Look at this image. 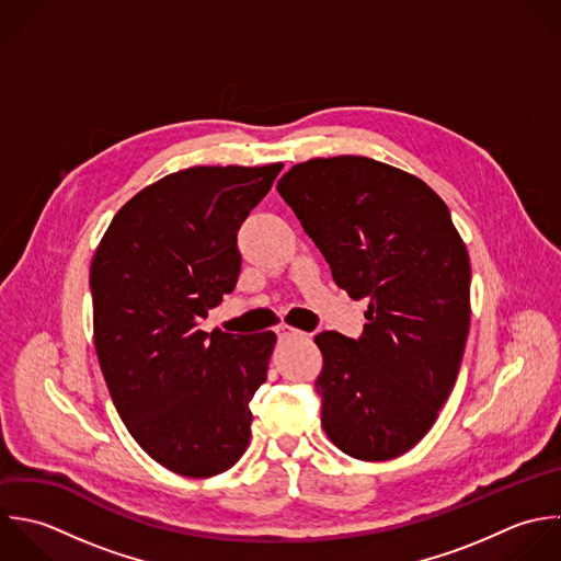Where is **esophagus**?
<instances>
[{
    "label": "esophagus",
    "mask_w": 561,
    "mask_h": 561,
    "mask_svg": "<svg viewBox=\"0 0 561 561\" xmlns=\"http://www.w3.org/2000/svg\"><path fill=\"white\" fill-rule=\"evenodd\" d=\"M277 336H279V341H286V339H297V336H304V332H299V330H295V328H290V325H277Z\"/></svg>",
    "instance_id": "34e87169"
}]
</instances>
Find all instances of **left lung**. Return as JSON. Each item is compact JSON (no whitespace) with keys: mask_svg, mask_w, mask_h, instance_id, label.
Segmentation results:
<instances>
[{"mask_svg":"<svg viewBox=\"0 0 561 561\" xmlns=\"http://www.w3.org/2000/svg\"><path fill=\"white\" fill-rule=\"evenodd\" d=\"M339 288L369 299L358 339L321 332V424L350 457L387 461L433 428L470 332V260L448 205L369 157L310 159L277 183Z\"/></svg>","mask_w":561,"mask_h":561,"instance_id":"1","label":"left lung"}]
</instances>
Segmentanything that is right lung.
Instances as JSON below:
<instances>
[{
	"instance_id": "right-lung-1",
	"label": "right lung",
	"mask_w": 561,
	"mask_h": 561,
	"mask_svg": "<svg viewBox=\"0 0 561 561\" xmlns=\"http://www.w3.org/2000/svg\"><path fill=\"white\" fill-rule=\"evenodd\" d=\"M284 165H198L163 176L111 220L91 262L93 343L133 439L192 479L229 470L251 437L273 332H203L233 293L238 231Z\"/></svg>"
}]
</instances>
